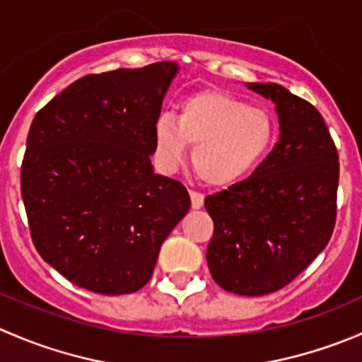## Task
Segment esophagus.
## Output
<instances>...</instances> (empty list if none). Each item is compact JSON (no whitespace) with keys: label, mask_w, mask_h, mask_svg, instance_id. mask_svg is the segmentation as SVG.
Instances as JSON below:
<instances>
[{"label":"esophagus","mask_w":362,"mask_h":362,"mask_svg":"<svg viewBox=\"0 0 362 362\" xmlns=\"http://www.w3.org/2000/svg\"><path fill=\"white\" fill-rule=\"evenodd\" d=\"M189 194H191L192 208H194V210H199L204 203V196L202 194V192H196V191H189Z\"/></svg>","instance_id":"34e87169"}]
</instances>
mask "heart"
Returning a JSON list of instances; mask_svg holds the SVG:
<instances>
[{"label": "heart", "mask_w": 362, "mask_h": 362, "mask_svg": "<svg viewBox=\"0 0 362 362\" xmlns=\"http://www.w3.org/2000/svg\"><path fill=\"white\" fill-rule=\"evenodd\" d=\"M273 140L275 124L268 112L215 90L189 96L177 119L160 113L154 124L160 168L175 170L187 156V144L194 145V170L211 187H228L250 175Z\"/></svg>", "instance_id": "b5f03b06"}]
</instances>
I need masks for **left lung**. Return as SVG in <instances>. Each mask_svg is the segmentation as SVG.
<instances>
[{"instance_id": "1", "label": "left lung", "mask_w": 362, "mask_h": 362, "mask_svg": "<svg viewBox=\"0 0 362 362\" xmlns=\"http://www.w3.org/2000/svg\"><path fill=\"white\" fill-rule=\"evenodd\" d=\"M275 103L280 140L252 177L206 196L214 221L206 262L228 293L282 289L329 242L337 221L339 164L334 141L313 105L279 83H247Z\"/></svg>"}]
</instances>
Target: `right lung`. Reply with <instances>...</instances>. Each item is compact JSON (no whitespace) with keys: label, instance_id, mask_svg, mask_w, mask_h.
Listing matches in <instances>:
<instances>
[{"label":"right lung","instance_id":"right-lung-1","mask_svg":"<svg viewBox=\"0 0 362 362\" xmlns=\"http://www.w3.org/2000/svg\"><path fill=\"white\" fill-rule=\"evenodd\" d=\"M178 73L171 61L86 75L33 119L21 170L43 261L98 294L136 293L191 208L180 182L154 173V124Z\"/></svg>","mask_w":362,"mask_h":362}]
</instances>
